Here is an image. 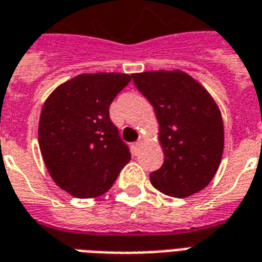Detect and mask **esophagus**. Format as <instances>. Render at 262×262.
I'll list each match as a JSON object with an SVG mask.
<instances>
[{
  "label": "esophagus",
  "instance_id": "1",
  "mask_svg": "<svg viewBox=\"0 0 262 262\" xmlns=\"http://www.w3.org/2000/svg\"><path fill=\"white\" fill-rule=\"evenodd\" d=\"M141 146H143V139H139V140L133 143V151H135V152H139Z\"/></svg>",
  "mask_w": 262,
  "mask_h": 262
}]
</instances>
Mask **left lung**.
I'll return each instance as SVG.
<instances>
[{"mask_svg":"<svg viewBox=\"0 0 262 262\" xmlns=\"http://www.w3.org/2000/svg\"><path fill=\"white\" fill-rule=\"evenodd\" d=\"M137 90L154 106L165 160L151 185L170 197H189L210 183L224 152L220 108L200 83L182 71L133 73Z\"/></svg>","mask_w":262,"mask_h":262,"instance_id":"left-lung-1","label":"left lung"}]
</instances>
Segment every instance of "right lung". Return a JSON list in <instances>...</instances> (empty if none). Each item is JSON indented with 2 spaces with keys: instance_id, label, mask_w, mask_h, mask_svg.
<instances>
[{
  "instance_id": "add662e5",
  "label": "right lung",
  "mask_w": 262,
  "mask_h": 262,
  "mask_svg": "<svg viewBox=\"0 0 262 262\" xmlns=\"http://www.w3.org/2000/svg\"><path fill=\"white\" fill-rule=\"evenodd\" d=\"M132 80L126 73H83L50 94L38 122V144L50 175L73 197L111 189L130 151L110 118V105Z\"/></svg>"
}]
</instances>
